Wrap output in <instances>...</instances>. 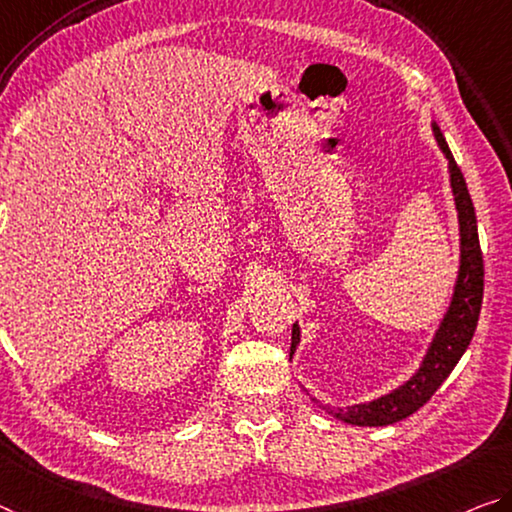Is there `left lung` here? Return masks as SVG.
I'll return each mask as SVG.
<instances>
[{"label": "left lung", "instance_id": "8db88e82", "mask_svg": "<svg viewBox=\"0 0 512 512\" xmlns=\"http://www.w3.org/2000/svg\"><path fill=\"white\" fill-rule=\"evenodd\" d=\"M432 132H435L437 144L448 160V176H451V190L460 224V270L453 288V300L444 320L439 322V329L435 332V338H432L426 357L421 361L419 371L410 380L387 393V396L371 400V403L352 405L345 407V410H341V407H336V410L325 407L336 419L352 423V426H389V423L407 419L419 407L426 405L432 393L442 387V382L451 375L460 357L465 355L478 325V313H481L483 304V254L481 242H478L474 203H471L465 176H462L460 167L455 164L451 148H448L437 123H432ZM297 343H300V327L295 322L290 357L295 355Z\"/></svg>", "mask_w": 512, "mask_h": 512}]
</instances>
